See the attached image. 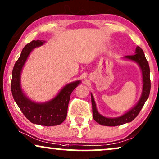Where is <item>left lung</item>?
Masks as SVG:
<instances>
[{"label": "left lung", "instance_id": "1", "mask_svg": "<svg viewBox=\"0 0 159 159\" xmlns=\"http://www.w3.org/2000/svg\"><path fill=\"white\" fill-rule=\"evenodd\" d=\"M124 58L127 60L134 61L139 65L142 70L143 74V92L140 97V99L134 107H132L130 111H129L127 113L117 118H107L105 116H102L101 114L98 113L97 110L96 104L93 95L91 94L92 97V113L93 118L98 124L103 126H119L122 124H126V123L131 122L138 115L141 109L143 108V105H145L146 100L148 98L150 94V91H151V79H150V67L148 62L146 60L145 54L143 49L137 46L135 49V54L134 55H129L125 56Z\"/></svg>", "mask_w": 159, "mask_h": 159}]
</instances>
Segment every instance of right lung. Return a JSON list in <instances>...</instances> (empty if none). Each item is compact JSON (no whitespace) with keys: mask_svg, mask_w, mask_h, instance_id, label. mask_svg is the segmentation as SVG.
<instances>
[{"mask_svg":"<svg viewBox=\"0 0 159 159\" xmlns=\"http://www.w3.org/2000/svg\"><path fill=\"white\" fill-rule=\"evenodd\" d=\"M45 42L33 40L23 48L12 70L11 92L14 101L30 121L39 125L52 126L60 125L65 120L70 97L73 91L81 84V81L67 84L54 98L44 103L35 102L23 93L20 83L22 67L33 48L42 46Z\"/></svg>","mask_w":159,"mask_h":159,"instance_id":"right-lung-1","label":"right lung"}]
</instances>
